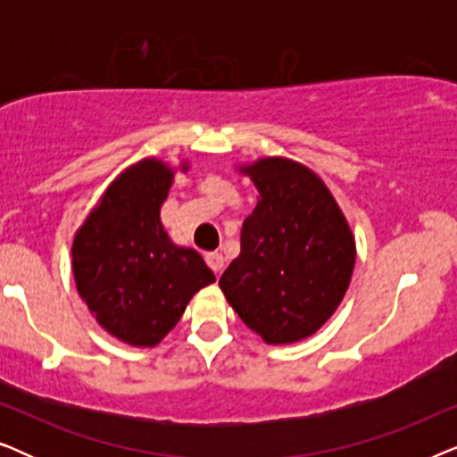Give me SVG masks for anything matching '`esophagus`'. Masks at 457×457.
I'll return each instance as SVG.
<instances>
[{
	"label": "esophagus",
	"instance_id": "obj_1",
	"mask_svg": "<svg viewBox=\"0 0 457 457\" xmlns=\"http://www.w3.org/2000/svg\"><path fill=\"white\" fill-rule=\"evenodd\" d=\"M205 262H208V266H210L212 270H214L216 274H220V272H222V268H224V258H222V253H218V252H210V253H205Z\"/></svg>",
	"mask_w": 457,
	"mask_h": 457
}]
</instances>
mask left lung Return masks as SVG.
Listing matches in <instances>:
<instances>
[{
    "label": "left lung",
    "instance_id": "1",
    "mask_svg": "<svg viewBox=\"0 0 457 457\" xmlns=\"http://www.w3.org/2000/svg\"><path fill=\"white\" fill-rule=\"evenodd\" d=\"M258 204L220 289L249 328L272 345L314 335L345 295L355 243L327 185L310 168L264 158L241 168Z\"/></svg>",
    "mask_w": 457,
    "mask_h": 457
}]
</instances>
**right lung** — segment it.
Segmentation results:
<instances>
[{"mask_svg": "<svg viewBox=\"0 0 457 457\" xmlns=\"http://www.w3.org/2000/svg\"><path fill=\"white\" fill-rule=\"evenodd\" d=\"M172 177V168L154 158L130 166L72 243L79 295L110 335L137 347L158 345L189 299L216 280L195 249L174 245L162 227Z\"/></svg>", "mask_w": 457, "mask_h": 457, "instance_id": "add662e5", "label": "right lung"}]
</instances>
